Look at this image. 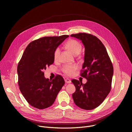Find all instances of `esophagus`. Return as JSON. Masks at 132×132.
Returning a JSON list of instances; mask_svg holds the SVG:
<instances>
[{
	"label": "esophagus",
	"mask_w": 132,
	"mask_h": 132,
	"mask_svg": "<svg viewBox=\"0 0 132 132\" xmlns=\"http://www.w3.org/2000/svg\"><path fill=\"white\" fill-rule=\"evenodd\" d=\"M65 81L66 83H68V84L71 83V80L69 79H68V78L65 79Z\"/></svg>",
	"instance_id": "esophagus-1"
}]
</instances>
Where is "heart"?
I'll return each mask as SVG.
<instances>
[{"label": "heart", "mask_w": 132, "mask_h": 132, "mask_svg": "<svg viewBox=\"0 0 132 132\" xmlns=\"http://www.w3.org/2000/svg\"><path fill=\"white\" fill-rule=\"evenodd\" d=\"M65 47L75 55H78L82 50V45L80 42L74 39H70L65 44ZM61 50L60 48H56L54 52V60L57 61L59 59ZM77 69L76 65H65L62 68L63 72L66 75H71Z\"/></svg>", "instance_id": "obj_1"}]
</instances>
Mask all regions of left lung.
Masks as SVG:
<instances>
[{
	"mask_svg": "<svg viewBox=\"0 0 132 132\" xmlns=\"http://www.w3.org/2000/svg\"><path fill=\"white\" fill-rule=\"evenodd\" d=\"M71 36L82 41L85 46L80 76L87 80L85 84L76 79L71 80L76 87L72 97L78 107L92 110L102 103L111 91L113 67L104 45L97 37L86 33L72 34Z\"/></svg>",
	"mask_w": 132,
	"mask_h": 132,
	"instance_id": "obj_1",
	"label": "left lung"
}]
</instances>
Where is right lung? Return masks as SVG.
<instances>
[{
  "instance_id": "add662e5",
  "label": "right lung",
  "mask_w": 132,
  "mask_h": 132,
  "mask_svg": "<svg viewBox=\"0 0 132 132\" xmlns=\"http://www.w3.org/2000/svg\"><path fill=\"white\" fill-rule=\"evenodd\" d=\"M68 36H45L31 42L18 63L19 89L27 101L35 108L51 106L65 84L59 75L52 80L46 79L44 70L53 64L54 51Z\"/></svg>"
}]
</instances>
